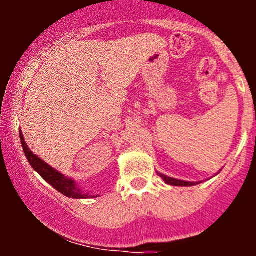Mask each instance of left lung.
Returning a JSON list of instances; mask_svg holds the SVG:
<instances>
[{
    "instance_id": "1",
    "label": "left lung",
    "mask_w": 256,
    "mask_h": 256,
    "mask_svg": "<svg viewBox=\"0 0 256 256\" xmlns=\"http://www.w3.org/2000/svg\"><path fill=\"white\" fill-rule=\"evenodd\" d=\"M158 176H160V177L162 178L166 182V184L173 185V186H192V185H195V183H194V182L179 180V179H174V178H171V177H167V176L161 174V173H158Z\"/></svg>"
}]
</instances>
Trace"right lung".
<instances>
[{
  "label": "right lung",
  "instance_id": "add662e5",
  "mask_svg": "<svg viewBox=\"0 0 256 256\" xmlns=\"http://www.w3.org/2000/svg\"><path fill=\"white\" fill-rule=\"evenodd\" d=\"M19 136L20 140H22V149H24L25 156L28 158L30 165L34 167V170L36 171L38 174L42 177L46 183L52 185L54 189H56L58 192H61L62 195L67 196V198H94L92 195H89V194H85L82 192V189H79L77 183L71 178L64 177V174H61L60 172L56 171V170L52 168V166H49L48 164H46L42 158H40L37 155H34V152L30 150L28 144H26L24 136H22V132L19 128ZM96 198V196H95Z\"/></svg>",
  "mask_w": 256,
  "mask_h": 256
}]
</instances>
